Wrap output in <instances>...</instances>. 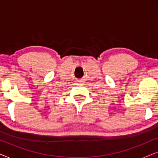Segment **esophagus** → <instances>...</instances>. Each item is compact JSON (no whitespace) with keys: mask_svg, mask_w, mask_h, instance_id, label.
I'll return each instance as SVG.
<instances>
[{"mask_svg":"<svg viewBox=\"0 0 158 158\" xmlns=\"http://www.w3.org/2000/svg\"><path fill=\"white\" fill-rule=\"evenodd\" d=\"M78 81L79 84H82V80H80V81Z\"/></svg>","mask_w":158,"mask_h":158,"instance_id":"obj_1","label":"esophagus"}]
</instances>
